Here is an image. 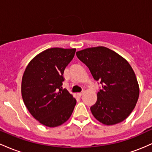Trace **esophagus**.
Returning <instances> with one entry per match:
<instances>
[{"mask_svg":"<svg viewBox=\"0 0 152 152\" xmlns=\"http://www.w3.org/2000/svg\"><path fill=\"white\" fill-rule=\"evenodd\" d=\"M83 94H84V91H83V92H81V93H77V95L79 97H81L82 95H83Z\"/></svg>","mask_w":152,"mask_h":152,"instance_id":"34e87169","label":"esophagus"}]
</instances>
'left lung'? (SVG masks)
I'll return each instance as SVG.
<instances>
[{"label": "left lung", "mask_w": 152, "mask_h": 152, "mask_svg": "<svg viewBox=\"0 0 152 152\" xmlns=\"http://www.w3.org/2000/svg\"><path fill=\"white\" fill-rule=\"evenodd\" d=\"M76 55L101 84L96 103L90 107L94 117L105 125L125 120L135 108L139 95L137 79L129 63L105 47L83 49Z\"/></svg>", "instance_id": "1"}]
</instances>
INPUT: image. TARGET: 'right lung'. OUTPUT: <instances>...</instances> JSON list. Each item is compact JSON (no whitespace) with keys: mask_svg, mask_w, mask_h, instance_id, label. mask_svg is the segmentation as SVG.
<instances>
[{"mask_svg":"<svg viewBox=\"0 0 152 152\" xmlns=\"http://www.w3.org/2000/svg\"><path fill=\"white\" fill-rule=\"evenodd\" d=\"M75 51L47 49L31 61L23 73L21 94L26 107L46 126L56 127L67 121L76 105L75 98L62 87L64 69Z\"/></svg>","mask_w":152,"mask_h":152,"instance_id":"add662e5","label":"right lung"}]
</instances>
